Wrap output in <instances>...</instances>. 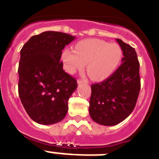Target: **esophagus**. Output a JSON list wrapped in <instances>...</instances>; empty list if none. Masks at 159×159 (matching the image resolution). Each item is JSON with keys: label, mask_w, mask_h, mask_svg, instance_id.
<instances>
[{"label": "esophagus", "mask_w": 159, "mask_h": 159, "mask_svg": "<svg viewBox=\"0 0 159 159\" xmlns=\"http://www.w3.org/2000/svg\"><path fill=\"white\" fill-rule=\"evenodd\" d=\"M77 83H78V84H88V81H87V80H77Z\"/></svg>", "instance_id": "1"}]
</instances>
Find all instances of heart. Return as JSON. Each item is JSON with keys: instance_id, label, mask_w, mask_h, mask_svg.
I'll list each match as a JSON object with an SVG mask.
<instances>
[{"instance_id": "obj_1", "label": "heart", "mask_w": 159, "mask_h": 159, "mask_svg": "<svg viewBox=\"0 0 159 159\" xmlns=\"http://www.w3.org/2000/svg\"><path fill=\"white\" fill-rule=\"evenodd\" d=\"M123 51L119 44L97 39L79 42L75 52L66 49L62 53L64 69L67 73L82 71L87 64V71L95 81L110 77L121 63Z\"/></svg>"}]
</instances>
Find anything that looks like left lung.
I'll list each match as a JSON object with an SVG mask.
<instances>
[{
    "instance_id": "obj_1",
    "label": "left lung",
    "mask_w": 159,
    "mask_h": 159,
    "mask_svg": "<svg viewBox=\"0 0 159 159\" xmlns=\"http://www.w3.org/2000/svg\"><path fill=\"white\" fill-rule=\"evenodd\" d=\"M123 51L122 64L103 82L92 85L89 114L95 123L115 126L127 119L136 105L141 84L134 48L116 39Z\"/></svg>"
}]
</instances>
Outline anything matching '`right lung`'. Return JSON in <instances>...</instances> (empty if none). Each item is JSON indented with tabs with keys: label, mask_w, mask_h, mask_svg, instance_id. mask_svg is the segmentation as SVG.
<instances>
[{
	"label": "right lung",
	"mask_w": 159,
	"mask_h": 159,
	"mask_svg": "<svg viewBox=\"0 0 159 159\" xmlns=\"http://www.w3.org/2000/svg\"><path fill=\"white\" fill-rule=\"evenodd\" d=\"M75 38L47 31L32 36L20 50L19 96L29 117L39 124H54L67 115V101L77 82L64 71L60 58Z\"/></svg>",
	"instance_id": "right-lung-1"
}]
</instances>
